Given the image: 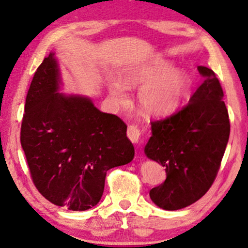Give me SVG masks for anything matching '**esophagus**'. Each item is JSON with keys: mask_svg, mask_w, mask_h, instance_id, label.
<instances>
[{"mask_svg": "<svg viewBox=\"0 0 248 248\" xmlns=\"http://www.w3.org/2000/svg\"><path fill=\"white\" fill-rule=\"evenodd\" d=\"M141 134H142V130L139 125H137V124H129L128 125L127 136L132 142H138L139 140H140Z\"/></svg>", "mask_w": 248, "mask_h": 248, "instance_id": "34e87169", "label": "esophagus"}]
</instances>
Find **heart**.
I'll return each instance as SVG.
<instances>
[{
    "label": "heart",
    "mask_w": 248,
    "mask_h": 248,
    "mask_svg": "<svg viewBox=\"0 0 248 248\" xmlns=\"http://www.w3.org/2000/svg\"><path fill=\"white\" fill-rule=\"evenodd\" d=\"M170 62L158 61L124 72V82L127 86L142 85L139 91V103L142 111L149 116L162 117L174 112L189 92L191 81L186 73L170 72ZM124 85L121 82H113L110 85L113 99H127V87Z\"/></svg>",
    "instance_id": "heart-1"
}]
</instances>
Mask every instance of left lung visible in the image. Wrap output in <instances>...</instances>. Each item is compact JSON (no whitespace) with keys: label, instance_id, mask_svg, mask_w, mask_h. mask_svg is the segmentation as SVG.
Masks as SVG:
<instances>
[{"label":"left lung","instance_id":"1","mask_svg":"<svg viewBox=\"0 0 248 248\" xmlns=\"http://www.w3.org/2000/svg\"><path fill=\"white\" fill-rule=\"evenodd\" d=\"M203 78L189 103L165 119L152 121L145 147L148 158L165 167L166 180L149 191L164 210L194 203L210 189L224 157L230 132L224 91L214 71L198 66Z\"/></svg>","mask_w":248,"mask_h":248}]
</instances>
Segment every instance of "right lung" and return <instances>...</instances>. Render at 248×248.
<instances>
[{
  "mask_svg": "<svg viewBox=\"0 0 248 248\" xmlns=\"http://www.w3.org/2000/svg\"><path fill=\"white\" fill-rule=\"evenodd\" d=\"M54 54L44 59L28 91L21 146L37 190L51 203L84 211L100 201L107 172L130 163L127 125L88 97L59 93Z\"/></svg>",
  "mask_w": 248,
  "mask_h": 248,
  "instance_id": "1",
  "label": "right lung"
}]
</instances>
